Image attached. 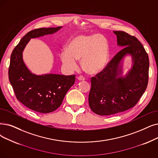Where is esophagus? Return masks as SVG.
<instances>
[{"label":"esophagus","mask_w":158,"mask_h":158,"mask_svg":"<svg viewBox=\"0 0 158 158\" xmlns=\"http://www.w3.org/2000/svg\"><path fill=\"white\" fill-rule=\"evenodd\" d=\"M77 79H78V80L79 81H85V78L83 77V76H79L78 77H77Z\"/></svg>","instance_id":"34e87169"}]
</instances>
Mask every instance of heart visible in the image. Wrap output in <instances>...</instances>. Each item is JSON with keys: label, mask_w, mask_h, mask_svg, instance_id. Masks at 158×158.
<instances>
[{"label": "heart", "mask_w": 158, "mask_h": 158, "mask_svg": "<svg viewBox=\"0 0 158 158\" xmlns=\"http://www.w3.org/2000/svg\"><path fill=\"white\" fill-rule=\"evenodd\" d=\"M63 64L70 70H75L81 59L83 70L90 74L98 73L105 67L108 58L106 39L98 34L77 35L68 41L66 50L60 53Z\"/></svg>", "instance_id": "1"}]
</instances>
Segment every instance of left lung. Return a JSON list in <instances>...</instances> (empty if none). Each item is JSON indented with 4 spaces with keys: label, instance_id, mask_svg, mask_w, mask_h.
Here are the masks:
<instances>
[{
    "label": "left lung",
    "instance_id": "1",
    "mask_svg": "<svg viewBox=\"0 0 158 158\" xmlns=\"http://www.w3.org/2000/svg\"><path fill=\"white\" fill-rule=\"evenodd\" d=\"M118 46L124 47L101 72L91 78L88 96L92 110L100 115L124 112L134 107L141 98L148 81L149 59L142 44L135 37L123 31H114ZM127 54L133 65L123 77L120 63Z\"/></svg>",
    "mask_w": 158,
    "mask_h": 158
}]
</instances>
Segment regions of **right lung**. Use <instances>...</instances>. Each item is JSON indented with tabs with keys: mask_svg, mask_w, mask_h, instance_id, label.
Listing matches in <instances>:
<instances>
[{
	"mask_svg": "<svg viewBox=\"0 0 158 158\" xmlns=\"http://www.w3.org/2000/svg\"><path fill=\"white\" fill-rule=\"evenodd\" d=\"M61 28H38L29 31L11 55L8 76L16 98L24 106L37 112L50 113L57 109L73 85L75 75L33 74L24 63L23 52L31 38L54 33Z\"/></svg>",
	"mask_w": 158,
	"mask_h": 158,
	"instance_id": "obj_1",
	"label": "right lung"
}]
</instances>
